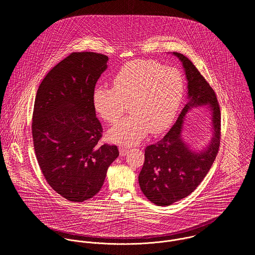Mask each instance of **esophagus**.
<instances>
[{"instance_id": "1", "label": "esophagus", "mask_w": 255, "mask_h": 255, "mask_svg": "<svg viewBox=\"0 0 255 255\" xmlns=\"http://www.w3.org/2000/svg\"><path fill=\"white\" fill-rule=\"evenodd\" d=\"M128 152V149L124 148V147H120V155H121L122 157H124Z\"/></svg>"}]
</instances>
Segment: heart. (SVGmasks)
I'll use <instances>...</instances> for the list:
<instances>
[{
  "mask_svg": "<svg viewBox=\"0 0 255 255\" xmlns=\"http://www.w3.org/2000/svg\"><path fill=\"white\" fill-rule=\"evenodd\" d=\"M114 87L96 85L92 105L108 123L117 122L128 104L129 116L107 132L111 142L133 145L148 132L160 133L174 122L182 105L184 79L175 68L154 60H135L123 66L113 77Z\"/></svg>",
  "mask_w": 255,
  "mask_h": 255,
  "instance_id": "1",
  "label": "heart"
}]
</instances>
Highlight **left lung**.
<instances>
[{
  "instance_id": "8db88e82",
  "label": "left lung",
  "mask_w": 255,
  "mask_h": 255,
  "mask_svg": "<svg viewBox=\"0 0 255 255\" xmlns=\"http://www.w3.org/2000/svg\"><path fill=\"white\" fill-rule=\"evenodd\" d=\"M181 62L187 80V102L176 124L157 143L145 148V161L138 176L146 197L158 206H168L189 195L203 181L218 153L221 113L214 90L195 66L182 54L173 52ZM211 111L213 136L202 150H193L182 138L185 115L192 108Z\"/></svg>"
}]
</instances>
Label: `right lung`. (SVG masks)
<instances>
[{"label": "right lung", "instance_id": "obj_1", "mask_svg": "<svg viewBox=\"0 0 255 255\" xmlns=\"http://www.w3.org/2000/svg\"><path fill=\"white\" fill-rule=\"evenodd\" d=\"M108 60L93 52L72 53L37 90L32 117L37 161L50 186L73 202L99 192L119 156L117 146L99 144L103 128L92 105L93 89Z\"/></svg>", "mask_w": 255, "mask_h": 255}]
</instances>
